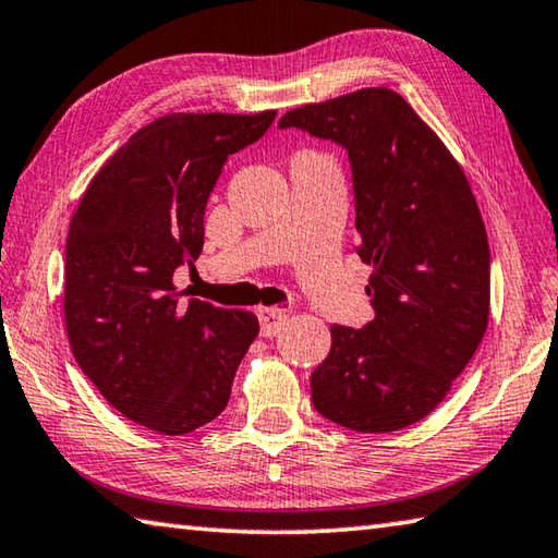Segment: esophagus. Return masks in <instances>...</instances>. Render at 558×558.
I'll return each instance as SVG.
<instances>
[{
	"label": "esophagus",
	"mask_w": 558,
	"mask_h": 558,
	"mask_svg": "<svg viewBox=\"0 0 558 558\" xmlns=\"http://www.w3.org/2000/svg\"><path fill=\"white\" fill-rule=\"evenodd\" d=\"M257 318H259V325H262V335L265 338H275L277 332H281L283 325H287V311L283 308H259L257 311Z\"/></svg>",
	"instance_id": "obj_1"
}]
</instances>
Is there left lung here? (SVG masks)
Returning a JSON list of instances; mask_svg holds the SVG:
<instances>
[{
	"label": "left lung",
	"mask_w": 558,
	"mask_h": 558,
	"mask_svg": "<svg viewBox=\"0 0 558 558\" xmlns=\"http://www.w3.org/2000/svg\"><path fill=\"white\" fill-rule=\"evenodd\" d=\"M342 145L352 165L356 255L374 267V320L332 325L311 374L323 417L356 433H393L445 401L488 328L490 252L459 162L413 107L386 87L281 116Z\"/></svg>",
	"instance_id": "1"
}]
</instances>
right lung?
<instances>
[{
	"instance_id": "add662e5",
	"label": "right lung",
	"mask_w": 558,
	"mask_h": 558,
	"mask_svg": "<svg viewBox=\"0 0 558 558\" xmlns=\"http://www.w3.org/2000/svg\"><path fill=\"white\" fill-rule=\"evenodd\" d=\"M275 116L155 119L109 157L72 216V354L119 413L160 435H186L223 413L259 332L255 313L182 301L172 277L202 255L206 202L228 155L259 141Z\"/></svg>"
}]
</instances>
